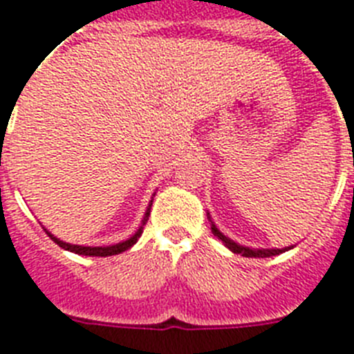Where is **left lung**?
I'll return each mask as SVG.
<instances>
[{
    "mask_svg": "<svg viewBox=\"0 0 354 354\" xmlns=\"http://www.w3.org/2000/svg\"><path fill=\"white\" fill-rule=\"evenodd\" d=\"M212 232H214V236L219 237V239L225 243L226 247L230 248L232 252L241 254V256H245V257H270V256H278V254L285 252V250H289V248H261V250H252V248L241 247V245H237V243H234L226 236H223L221 232L216 228V225H212Z\"/></svg>",
    "mask_w": 354,
    "mask_h": 354,
    "instance_id": "1",
    "label": "left lung"
}]
</instances>
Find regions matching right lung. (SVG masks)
I'll list each match as a JSON object with an SVG mask.
<instances>
[{"label":"right lung","instance_id":"1","mask_svg":"<svg viewBox=\"0 0 354 354\" xmlns=\"http://www.w3.org/2000/svg\"><path fill=\"white\" fill-rule=\"evenodd\" d=\"M149 208H151V205H149ZM149 208L146 210V216H144V221H142V226L138 228L137 232H135V236H131L128 239V241H122L118 243V245H111V247H80V245H69V243H64L60 241L58 237H55L53 234H49L47 232V236L53 239V241L58 245V247L65 248V250H71V252L75 254H80V256H100V257H106V256H115V254H120L124 252V250H128V248H131L135 243H137V239L140 237V234H142L144 230V225L148 223V217H149Z\"/></svg>","mask_w":354,"mask_h":354}]
</instances>
